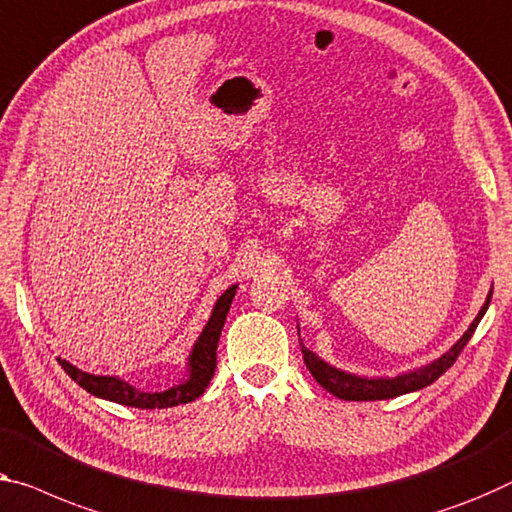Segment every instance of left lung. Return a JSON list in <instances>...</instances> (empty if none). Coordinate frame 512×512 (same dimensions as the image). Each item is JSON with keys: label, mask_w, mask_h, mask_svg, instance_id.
Masks as SVG:
<instances>
[{"label": "left lung", "mask_w": 512, "mask_h": 512, "mask_svg": "<svg viewBox=\"0 0 512 512\" xmlns=\"http://www.w3.org/2000/svg\"><path fill=\"white\" fill-rule=\"evenodd\" d=\"M492 299V292L487 296V301L483 308H480L478 317L474 319V324L469 326L467 333L462 335L460 340L455 342L451 347V352H446L437 361L425 365L421 370H414V372H407V375H400L395 379H365V377H356V375H349V372H342L338 368H331L329 363H324L322 358L317 354H312L310 349L303 347L301 342V352H303V361L308 365L310 375L317 379L319 386H324L326 391L338 395L340 400H356V402H368V400H388V398H398V395L404 393H411V391H418V388H425L430 386L432 381H437L444 372L451 368L455 363V358L460 356V352L464 347H467V342L471 335H474L476 326L480 319H483L487 305H490Z\"/></svg>", "instance_id": "left-lung-1"}]
</instances>
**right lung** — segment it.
Instances as JSON below:
<instances>
[{
  "mask_svg": "<svg viewBox=\"0 0 512 512\" xmlns=\"http://www.w3.org/2000/svg\"><path fill=\"white\" fill-rule=\"evenodd\" d=\"M234 294H236V285L227 289V292L218 299L216 308L211 312L209 324L204 326L200 340L195 342L193 354H190V363H188L190 379L186 384L170 388V391L142 393L117 377H96V375H89V372L78 370L75 365L64 361V358H57V361L75 384H80L87 393L96 395V398L112 400V402L126 404V407H137V409H165V407H177V404L193 402L204 393V388H207L209 381L213 379V372H216V358H218L216 349H218L220 331H223V324L227 319V312H230Z\"/></svg>",
  "mask_w": 512,
  "mask_h": 512,
  "instance_id": "right-lung-1",
  "label": "right lung"
}]
</instances>
